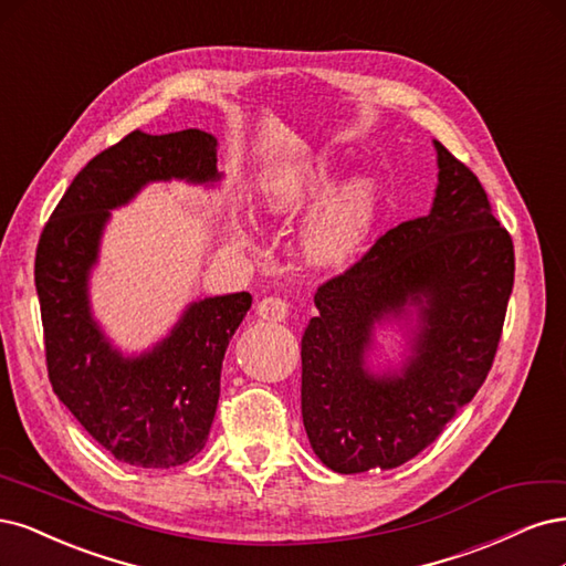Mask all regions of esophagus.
Returning a JSON list of instances; mask_svg holds the SVG:
<instances>
[{"label":"esophagus","instance_id":"1","mask_svg":"<svg viewBox=\"0 0 566 566\" xmlns=\"http://www.w3.org/2000/svg\"><path fill=\"white\" fill-rule=\"evenodd\" d=\"M256 315L265 322H284L289 317V303L280 296H265L256 305Z\"/></svg>","mask_w":566,"mask_h":566}]
</instances>
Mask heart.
I'll return each mask as SVG.
<instances>
[{"instance_id":"1","label":"heart","mask_w":566,"mask_h":566,"mask_svg":"<svg viewBox=\"0 0 566 566\" xmlns=\"http://www.w3.org/2000/svg\"><path fill=\"white\" fill-rule=\"evenodd\" d=\"M336 167L329 157H310L277 169L263 180L259 202L277 221H294L318 199L301 237L303 256L310 265L336 270L353 263L367 247L378 221L380 195L376 180L355 176L332 190ZM242 240L244 232L240 230Z\"/></svg>"}]
</instances>
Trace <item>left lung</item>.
Returning <instances> with one entry per match:
<instances>
[{
    "instance_id": "1",
    "label": "left lung",
    "mask_w": 566,
    "mask_h": 566,
    "mask_svg": "<svg viewBox=\"0 0 566 566\" xmlns=\"http://www.w3.org/2000/svg\"><path fill=\"white\" fill-rule=\"evenodd\" d=\"M428 216L399 223L324 282L301 340V411L317 459L340 475L390 470L432 444L494 364L510 291L513 240L478 176L440 140ZM417 315L399 373L366 367L373 329Z\"/></svg>"
}]
</instances>
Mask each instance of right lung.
I'll use <instances>...</instances> for the list:
<instances>
[{
	"instance_id": "1",
	"label": "right lung",
	"mask_w": 566,
	"mask_h": 566,
	"mask_svg": "<svg viewBox=\"0 0 566 566\" xmlns=\"http://www.w3.org/2000/svg\"><path fill=\"white\" fill-rule=\"evenodd\" d=\"M216 145L199 129L132 132L75 176L38 244L34 286L51 388L103 449L136 468H176L205 449L223 357L251 294L190 303L167 338L126 357L91 315L88 275L111 211L157 180H221Z\"/></svg>"
}]
</instances>
